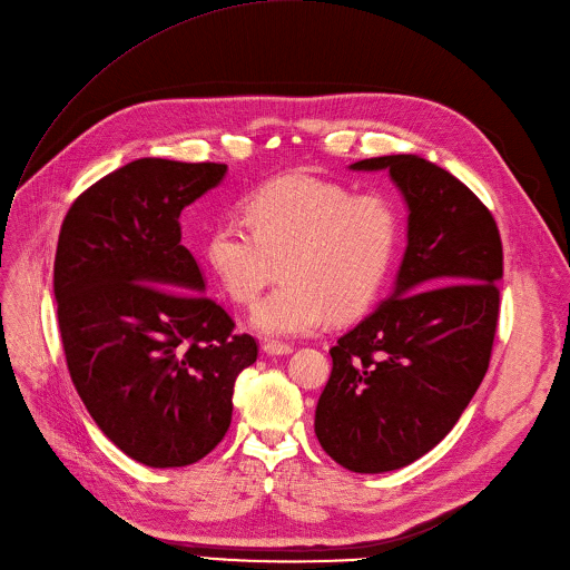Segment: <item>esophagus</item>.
I'll use <instances>...</instances> for the list:
<instances>
[{"instance_id": "34e87169", "label": "esophagus", "mask_w": 570, "mask_h": 570, "mask_svg": "<svg viewBox=\"0 0 570 570\" xmlns=\"http://www.w3.org/2000/svg\"><path fill=\"white\" fill-rule=\"evenodd\" d=\"M263 353L268 355H288L293 353L291 344H282V341H268V344H263Z\"/></svg>"}]
</instances>
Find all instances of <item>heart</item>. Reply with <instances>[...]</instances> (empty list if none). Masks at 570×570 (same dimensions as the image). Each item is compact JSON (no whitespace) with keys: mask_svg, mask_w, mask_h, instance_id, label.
I'll return each mask as SVG.
<instances>
[{"mask_svg":"<svg viewBox=\"0 0 570 570\" xmlns=\"http://www.w3.org/2000/svg\"><path fill=\"white\" fill-rule=\"evenodd\" d=\"M245 224L217 222L204 256L222 291L252 305L277 265L282 284L252 312L265 336H299L327 316L364 314L383 293L399 256L401 208L385 193L291 174L261 185L240 204Z\"/></svg>","mask_w":570,"mask_h":570,"instance_id":"1","label":"heart"}]
</instances>
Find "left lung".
<instances>
[{
	"instance_id": "8db88e82",
	"label": "left lung",
	"mask_w": 570,
	"mask_h": 570,
	"mask_svg": "<svg viewBox=\"0 0 570 570\" xmlns=\"http://www.w3.org/2000/svg\"><path fill=\"white\" fill-rule=\"evenodd\" d=\"M387 169L407 204L394 293L330 348L316 438L362 474L410 465L461 420L490 364L504 254L495 217L472 189L420 156L351 165Z\"/></svg>"
}]
</instances>
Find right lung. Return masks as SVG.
<instances>
[{"mask_svg":"<svg viewBox=\"0 0 570 570\" xmlns=\"http://www.w3.org/2000/svg\"><path fill=\"white\" fill-rule=\"evenodd\" d=\"M224 174L217 163H128L85 189L59 232L70 381L98 429L148 468L193 465L222 442L236 377L258 355L180 245V210Z\"/></svg>","mask_w":570,"mask_h":570,"instance_id":"add662e5","label":"right lung"}]
</instances>
